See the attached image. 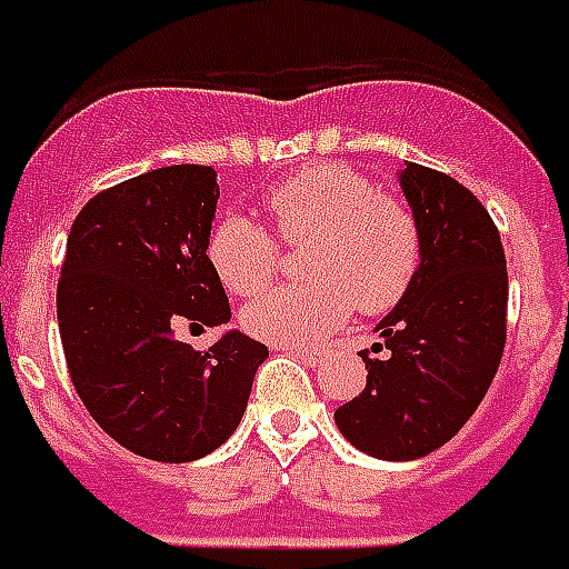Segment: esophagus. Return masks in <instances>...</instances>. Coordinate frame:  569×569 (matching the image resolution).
Segmentation results:
<instances>
[{
    "instance_id": "1",
    "label": "esophagus",
    "mask_w": 569,
    "mask_h": 569,
    "mask_svg": "<svg viewBox=\"0 0 569 569\" xmlns=\"http://www.w3.org/2000/svg\"><path fill=\"white\" fill-rule=\"evenodd\" d=\"M293 356H297L299 361H306L308 367H317V363L322 361V352H320V349H306V347H299V349H293Z\"/></svg>"
}]
</instances>
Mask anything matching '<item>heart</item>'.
I'll list each match as a JSON object with an SVG mask.
<instances>
[{
  "label": "heart",
  "mask_w": 569,
  "mask_h": 569,
  "mask_svg": "<svg viewBox=\"0 0 569 569\" xmlns=\"http://www.w3.org/2000/svg\"><path fill=\"white\" fill-rule=\"evenodd\" d=\"M267 211L284 243H311L302 258L311 281L276 288L243 308V326L270 343H313L352 308L390 311L420 272L413 211L352 167L317 163L293 172L267 193ZM208 258L231 293L252 297L276 279L279 243L256 220L231 213L213 226Z\"/></svg>",
  "instance_id": "1"
}]
</instances>
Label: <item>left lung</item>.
I'll use <instances>...</instances> for the list:
<instances>
[{
    "label": "left lung",
    "instance_id": "obj_1",
    "mask_svg": "<svg viewBox=\"0 0 569 569\" xmlns=\"http://www.w3.org/2000/svg\"><path fill=\"white\" fill-rule=\"evenodd\" d=\"M399 188L420 222L411 290L376 326L367 388L335 411L340 435L381 461H413L461 431L506 349L508 272L499 231L452 176L406 161Z\"/></svg>",
    "mask_w": 569,
    "mask_h": 569
}]
</instances>
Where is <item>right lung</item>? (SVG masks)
<instances>
[{
	"mask_svg": "<svg viewBox=\"0 0 569 569\" xmlns=\"http://www.w3.org/2000/svg\"><path fill=\"white\" fill-rule=\"evenodd\" d=\"M217 170L176 163L81 208L58 281V329L90 417L134 456L184 465L234 435L270 356L243 331L197 352L176 329L231 320L208 258Z\"/></svg>",
	"mask_w": 569,
	"mask_h": 569,
	"instance_id": "obj_1",
	"label": "right lung"
}]
</instances>
